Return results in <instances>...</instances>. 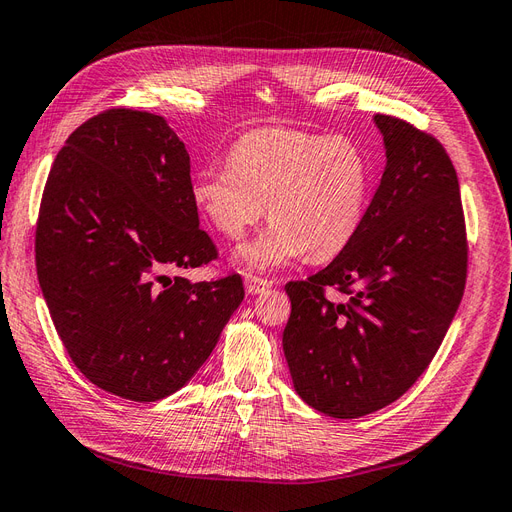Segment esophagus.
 Listing matches in <instances>:
<instances>
[{
	"instance_id": "obj_1",
	"label": "esophagus",
	"mask_w": 512,
	"mask_h": 512,
	"mask_svg": "<svg viewBox=\"0 0 512 512\" xmlns=\"http://www.w3.org/2000/svg\"><path fill=\"white\" fill-rule=\"evenodd\" d=\"M271 286H273L271 280H262V277H256V275L245 277V290L250 292V294H260V292H265Z\"/></svg>"
}]
</instances>
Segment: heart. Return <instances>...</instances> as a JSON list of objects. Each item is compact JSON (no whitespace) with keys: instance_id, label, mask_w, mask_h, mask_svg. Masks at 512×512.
<instances>
[{"instance_id":"1","label":"heart","mask_w":512,"mask_h":512,"mask_svg":"<svg viewBox=\"0 0 512 512\" xmlns=\"http://www.w3.org/2000/svg\"><path fill=\"white\" fill-rule=\"evenodd\" d=\"M371 185L365 151L348 136L262 128L241 136L228 168L192 179V200L228 239L269 215L262 235L243 245L247 269L269 271L299 258L331 260L361 228Z\"/></svg>"}]
</instances>
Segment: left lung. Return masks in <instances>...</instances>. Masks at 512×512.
<instances>
[{
	"mask_svg": "<svg viewBox=\"0 0 512 512\" xmlns=\"http://www.w3.org/2000/svg\"><path fill=\"white\" fill-rule=\"evenodd\" d=\"M386 166L354 239L329 267L288 282L282 335L299 397L333 418L393 404L429 367L468 275L455 166L436 136L374 117ZM333 287L349 297L335 304Z\"/></svg>",
	"mask_w": 512,
	"mask_h": 512,
	"instance_id": "obj_1",
	"label": "left lung"
}]
</instances>
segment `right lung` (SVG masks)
<instances>
[{"instance_id": "add662e5", "label": "right lung", "mask_w": 512, "mask_h": 512, "mask_svg": "<svg viewBox=\"0 0 512 512\" xmlns=\"http://www.w3.org/2000/svg\"><path fill=\"white\" fill-rule=\"evenodd\" d=\"M218 258L198 228L190 156L164 117L108 108L76 128L46 179L38 282L72 363L102 391H179L243 301L232 273L192 284L168 269Z\"/></svg>"}]
</instances>
